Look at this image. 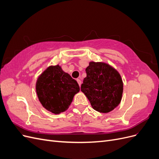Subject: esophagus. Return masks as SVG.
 Returning <instances> with one entry per match:
<instances>
[{
    "label": "esophagus",
    "instance_id": "1",
    "mask_svg": "<svg viewBox=\"0 0 159 159\" xmlns=\"http://www.w3.org/2000/svg\"><path fill=\"white\" fill-rule=\"evenodd\" d=\"M77 81H78V83L79 85L80 86L81 84V81L80 79H77Z\"/></svg>",
    "mask_w": 159,
    "mask_h": 159
}]
</instances>
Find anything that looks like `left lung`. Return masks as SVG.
I'll return each instance as SVG.
<instances>
[{
    "label": "left lung",
    "mask_w": 159,
    "mask_h": 159,
    "mask_svg": "<svg viewBox=\"0 0 159 159\" xmlns=\"http://www.w3.org/2000/svg\"><path fill=\"white\" fill-rule=\"evenodd\" d=\"M81 91L93 109L106 113L117 107L122 98L123 84L119 72L103 62L90 61Z\"/></svg>",
    "instance_id": "left-lung-1"
}]
</instances>
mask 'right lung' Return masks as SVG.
<instances>
[{
    "label": "right lung",
    "instance_id": "add662e5",
    "mask_svg": "<svg viewBox=\"0 0 159 159\" xmlns=\"http://www.w3.org/2000/svg\"><path fill=\"white\" fill-rule=\"evenodd\" d=\"M36 90L42 106L52 113L60 114L68 109L80 87L61 66L56 65L49 66L38 77Z\"/></svg>",
    "mask_w": 159,
    "mask_h": 159
}]
</instances>
